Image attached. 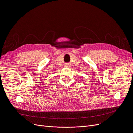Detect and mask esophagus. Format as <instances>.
<instances>
[{
    "label": "esophagus",
    "instance_id": "1",
    "mask_svg": "<svg viewBox=\"0 0 133 133\" xmlns=\"http://www.w3.org/2000/svg\"><path fill=\"white\" fill-rule=\"evenodd\" d=\"M65 66H66V67H69V64H66V65H65Z\"/></svg>",
    "mask_w": 133,
    "mask_h": 133
}]
</instances>
